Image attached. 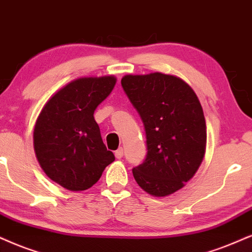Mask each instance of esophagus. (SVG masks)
<instances>
[{
	"instance_id": "obj_1",
	"label": "esophagus",
	"mask_w": 252,
	"mask_h": 252,
	"mask_svg": "<svg viewBox=\"0 0 252 252\" xmlns=\"http://www.w3.org/2000/svg\"><path fill=\"white\" fill-rule=\"evenodd\" d=\"M115 157L117 159H121V158L123 157V149L122 148H120V149L116 150V151H115Z\"/></svg>"
}]
</instances>
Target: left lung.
<instances>
[{"label":"left lung","instance_id":"obj_1","mask_svg":"<svg viewBox=\"0 0 252 252\" xmlns=\"http://www.w3.org/2000/svg\"><path fill=\"white\" fill-rule=\"evenodd\" d=\"M138 111L148 155L132 174L152 196L173 194L192 179L206 152L207 130L196 94L183 79L160 72L126 74L121 80Z\"/></svg>","mask_w":252,"mask_h":252}]
</instances>
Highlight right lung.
Instances as JSON below:
<instances>
[{"label":"right lung","mask_w":252,"mask_h":252,"mask_svg":"<svg viewBox=\"0 0 252 252\" xmlns=\"http://www.w3.org/2000/svg\"><path fill=\"white\" fill-rule=\"evenodd\" d=\"M114 75L82 76L51 96L37 117L33 149L51 180L72 192L91 189L115 156L103 144L94 110L111 93Z\"/></svg>","instance_id":"1"}]
</instances>
